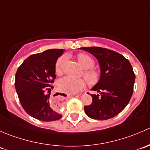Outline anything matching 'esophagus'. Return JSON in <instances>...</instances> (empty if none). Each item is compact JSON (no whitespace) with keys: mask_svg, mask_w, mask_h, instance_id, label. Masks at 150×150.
Wrapping results in <instances>:
<instances>
[{"mask_svg":"<svg viewBox=\"0 0 150 150\" xmlns=\"http://www.w3.org/2000/svg\"><path fill=\"white\" fill-rule=\"evenodd\" d=\"M80 96V95H79ZM57 101H61V102H62V99H60V97H58L57 98Z\"/></svg>","mask_w":150,"mask_h":150,"instance_id":"1","label":"esophagus"}]
</instances>
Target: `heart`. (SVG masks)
I'll list each match as a JSON object with an SVG mask.
<instances>
[{
    "label": "heart",
    "instance_id": "1",
    "mask_svg": "<svg viewBox=\"0 0 150 150\" xmlns=\"http://www.w3.org/2000/svg\"><path fill=\"white\" fill-rule=\"evenodd\" d=\"M79 64L85 69L84 77L86 81L90 86H95L100 81L101 75L99 72L94 69H91L94 66V60L92 57L84 53H81L77 56ZM67 60L66 56L59 57L55 65V72L57 75H60L62 72L63 66ZM58 87L59 90L69 94H74L82 91L86 87V81L83 79H75L70 77H64L60 79L58 82Z\"/></svg>",
    "mask_w": 150,
    "mask_h": 150
}]
</instances>
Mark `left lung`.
Wrapping results in <instances>:
<instances>
[{
	"label": "left lung",
	"mask_w": 150,
	"mask_h": 150,
	"mask_svg": "<svg viewBox=\"0 0 150 150\" xmlns=\"http://www.w3.org/2000/svg\"><path fill=\"white\" fill-rule=\"evenodd\" d=\"M80 49L96 57L101 72L100 81L91 88L99 93L91 94L92 103L85 106V112L94 120L112 118L122 111L133 94L135 75L132 66L121 54L107 48L83 47Z\"/></svg>",
	"instance_id": "left-lung-1"
}]
</instances>
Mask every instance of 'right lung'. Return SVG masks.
I'll return each instance as SVG.
<instances>
[{
  "instance_id": "add662e5",
  "label": "right lung",
  "mask_w": 150,
  "mask_h": 150,
  "mask_svg": "<svg viewBox=\"0 0 150 150\" xmlns=\"http://www.w3.org/2000/svg\"><path fill=\"white\" fill-rule=\"evenodd\" d=\"M64 51L54 48L30 55L15 75V88L22 107L31 117L41 121H54L62 117L50 107L48 93L54 88L56 62Z\"/></svg>"
}]
</instances>
